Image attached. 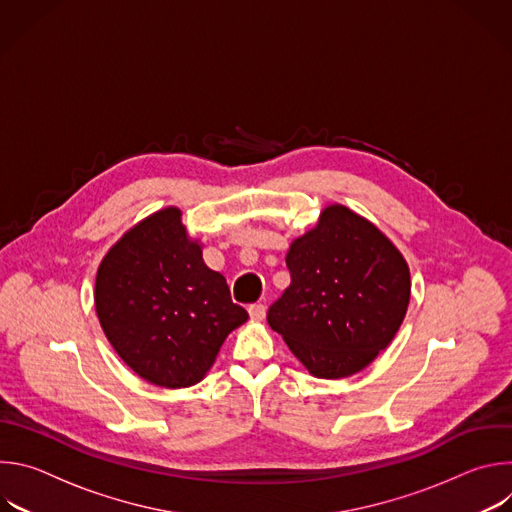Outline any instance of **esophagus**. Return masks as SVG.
<instances>
[{"mask_svg":"<svg viewBox=\"0 0 512 512\" xmlns=\"http://www.w3.org/2000/svg\"><path fill=\"white\" fill-rule=\"evenodd\" d=\"M249 316H251V320L261 322V320L265 318V306H263V304H253V306H249Z\"/></svg>","mask_w":512,"mask_h":512,"instance_id":"esophagus-1","label":"esophagus"}]
</instances>
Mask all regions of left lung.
Returning a JSON list of instances; mask_svg holds the SVG:
<instances>
[{
	"instance_id": "obj_1",
	"label": "left lung",
	"mask_w": 512,
	"mask_h": 512,
	"mask_svg": "<svg viewBox=\"0 0 512 512\" xmlns=\"http://www.w3.org/2000/svg\"><path fill=\"white\" fill-rule=\"evenodd\" d=\"M285 263L291 283L269 308V326L312 377L344 379L367 369L407 314L411 275L403 253L369 218L330 204L291 241Z\"/></svg>"
}]
</instances>
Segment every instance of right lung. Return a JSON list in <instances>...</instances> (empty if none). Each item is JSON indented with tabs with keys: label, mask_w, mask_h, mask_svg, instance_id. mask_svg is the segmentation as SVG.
I'll list each match as a JSON object with an SVG mask.
<instances>
[{
	"label": "right lung",
	"mask_w": 512,
	"mask_h": 512,
	"mask_svg": "<svg viewBox=\"0 0 512 512\" xmlns=\"http://www.w3.org/2000/svg\"><path fill=\"white\" fill-rule=\"evenodd\" d=\"M95 310L119 358L164 389L200 383L227 336L249 318L233 304L227 279L206 267L178 206L145 216L107 251Z\"/></svg>",
	"instance_id": "add662e5"
}]
</instances>
